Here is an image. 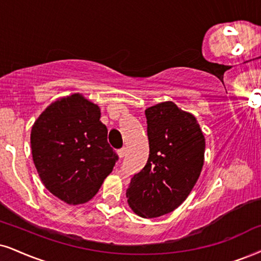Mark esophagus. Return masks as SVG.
Instances as JSON below:
<instances>
[{
    "label": "esophagus",
    "instance_id": "1",
    "mask_svg": "<svg viewBox=\"0 0 261 261\" xmlns=\"http://www.w3.org/2000/svg\"><path fill=\"white\" fill-rule=\"evenodd\" d=\"M125 153H127V149H125V147H122V149L118 150V156H120V159H123Z\"/></svg>",
    "mask_w": 261,
    "mask_h": 261
}]
</instances>
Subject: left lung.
I'll return each mask as SVG.
<instances>
[{"label":"left lung","mask_w":261,"mask_h":261,"mask_svg":"<svg viewBox=\"0 0 261 261\" xmlns=\"http://www.w3.org/2000/svg\"><path fill=\"white\" fill-rule=\"evenodd\" d=\"M150 153L132 178L128 204L143 218L168 214L185 201L204 161L205 141L195 116L173 101L145 110Z\"/></svg>","instance_id":"8db88e82"}]
</instances>
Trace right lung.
Wrapping results in <instances>:
<instances>
[{"label":"right lung","instance_id":"add662e5","mask_svg":"<svg viewBox=\"0 0 261 261\" xmlns=\"http://www.w3.org/2000/svg\"><path fill=\"white\" fill-rule=\"evenodd\" d=\"M30 140L43 185L69 204L94 197L118 160L108 143L100 109L81 94L48 106L32 125Z\"/></svg>","mask_w":261,"mask_h":261}]
</instances>
